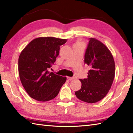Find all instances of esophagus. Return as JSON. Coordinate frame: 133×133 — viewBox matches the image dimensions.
I'll list each match as a JSON object with an SVG mask.
<instances>
[{
	"label": "esophagus",
	"mask_w": 133,
	"mask_h": 133,
	"mask_svg": "<svg viewBox=\"0 0 133 133\" xmlns=\"http://www.w3.org/2000/svg\"><path fill=\"white\" fill-rule=\"evenodd\" d=\"M74 79V77H67V79H68L69 81H72Z\"/></svg>",
	"instance_id": "1"
}]
</instances>
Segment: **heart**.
Returning <instances> with one entry per match:
<instances>
[{"instance_id":"1","label":"heart","mask_w":133,"mask_h":133,"mask_svg":"<svg viewBox=\"0 0 133 133\" xmlns=\"http://www.w3.org/2000/svg\"><path fill=\"white\" fill-rule=\"evenodd\" d=\"M75 44H83V43L81 41H79V42H77Z\"/></svg>"}]
</instances>
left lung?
<instances>
[{
  "instance_id": "1",
  "label": "left lung",
  "mask_w": 133,
  "mask_h": 133,
  "mask_svg": "<svg viewBox=\"0 0 133 133\" xmlns=\"http://www.w3.org/2000/svg\"><path fill=\"white\" fill-rule=\"evenodd\" d=\"M84 63L90 67L87 78L79 79L81 89L77 97L87 103L97 102L105 97L115 77V62L111 52L97 39L91 38L84 55Z\"/></svg>"
}]
</instances>
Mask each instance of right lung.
Instances as JSON below:
<instances>
[{
	"instance_id": "1",
	"label": "right lung",
	"mask_w": 133,
	"mask_h": 133,
	"mask_svg": "<svg viewBox=\"0 0 133 133\" xmlns=\"http://www.w3.org/2000/svg\"><path fill=\"white\" fill-rule=\"evenodd\" d=\"M67 39L54 37L34 39L19 55L18 71L22 85L30 97L46 102L56 97L66 77L49 69L54 64L61 45Z\"/></svg>"
}]
</instances>
